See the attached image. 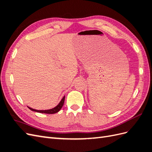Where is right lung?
<instances>
[{"label": "right lung", "mask_w": 152, "mask_h": 152, "mask_svg": "<svg viewBox=\"0 0 152 152\" xmlns=\"http://www.w3.org/2000/svg\"><path fill=\"white\" fill-rule=\"evenodd\" d=\"M65 96H64V97L62 98V99L61 100V102H59V103L56 106V107H54L52 109H49V110H35L31 108L30 107L28 108L31 110V111H34V112H39V113H48V114H53V113H56L57 112H58L59 110H60L62 108V107L63 106L64 102H65Z\"/></svg>", "instance_id": "1"}]
</instances>
